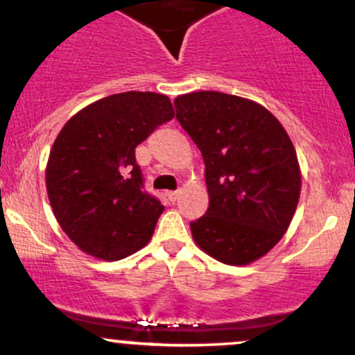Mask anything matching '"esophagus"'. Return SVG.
Listing matches in <instances>:
<instances>
[{"mask_svg":"<svg viewBox=\"0 0 355 355\" xmlns=\"http://www.w3.org/2000/svg\"><path fill=\"white\" fill-rule=\"evenodd\" d=\"M178 190H170V192H166V197H168L170 202H175L178 198Z\"/></svg>","mask_w":355,"mask_h":355,"instance_id":"1","label":"esophagus"}]
</instances>
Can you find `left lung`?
<instances>
[{
    "instance_id": "left-lung-1",
    "label": "left lung",
    "mask_w": 355,
    "mask_h": 355,
    "mask_svg": "<svg viewBox=\"0 0 355 355\" xmlns=\"http://www.w3.org/2000/svg\"><path fill=\"white\" fill-rule=\"evenodd\" d=\"M177 119L205 163L209 209L192 236L224 264H248L282 239L298 205L297 151L268 109L243 97L198 91L175 99Z\"/></svg>"
}]
</instances>
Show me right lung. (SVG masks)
Listing matches in <instances>:
<instances>
[{
    "instance_id": "right-lung-1",
    "label": "right lung",
    "mask_w": 355,
    "mask_h": 355,
    "mask_svg": "<svg viewBox=\"0 0 355 355\" xmlns=\"http://www.w3.org/2000/svg\"><path fill=\"white\" fill-rule=\"evenodd\" d=\"M173 114L166 96L121 92L89 104L58 133L46 192L60 227L87 254L118 261L151 239L165 207L145 190L135 150Z\"/></svg>"
}]
</instances>
